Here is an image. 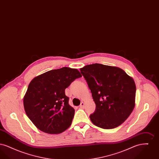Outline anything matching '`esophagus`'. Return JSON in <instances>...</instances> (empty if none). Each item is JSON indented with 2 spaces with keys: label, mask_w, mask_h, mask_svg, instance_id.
Returning a JSON list of instances; mask_svg holds the SVG:
<instances>
[{
  "label": "esophagus",
  "mask_w": 159,
  "mask_h": 159,
  "mask_svg": "<svg viewBox=\"0 0 159 159\" xmlns=\"http://www.w3.org/2000/svg\"><path fill=\"white\" fill-rule=\"evenodd\" d=\"M84 105H85V103H84V102H81L80 105L79 106V107H80V108H84Z\"/></svg>",
  "instance_id": "34e87169"
}]
</instances>
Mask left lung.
<instances>
[{
	"mask_svg": "<svg viewBox=\"0 0 159 159\" xmlns=\"http://www.w3.org/2000/svg\"><path fill=\"white\" fill-rule=\"evenodd\" d=\"M80 70L96 104L95 112L90 116L91 121L106 129L120 126L135 105L136 86L133 78L121 68L97 63Z\"/></svg>",
	"mask_w": 159,
	"mask_h": 159,
	"instance_id": "1",
	"label": "left lung"
}]
</instances>
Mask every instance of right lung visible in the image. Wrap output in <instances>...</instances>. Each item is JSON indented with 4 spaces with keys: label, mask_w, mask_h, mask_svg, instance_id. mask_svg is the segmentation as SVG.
<instances>
[{
    "label": "right lung",
    "mask_w": 159,
    "mask_h": 159,
    "mask_svg": "<svg viewBox=\"0 0 159 159\" xmlns=\"http://www.w3.org/2000/svg\"><path fill=\"white\" fill-rule=\"evenodd\" d=\"M82 75L76 68L52 70L35 77L23 98L25 113L35 126L49 134L68 129L75 115L65 89Z\"/></svg>",
    "instance_id": "1"
}]
</instances>
